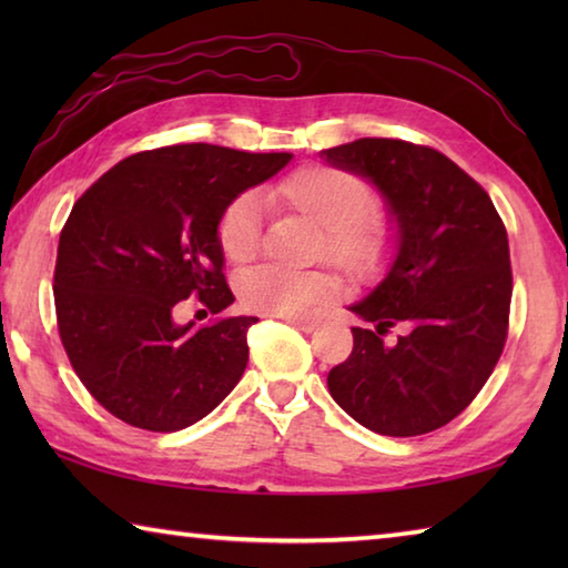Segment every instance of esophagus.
Returning <instances> with one entry per match:
<instances>
[{
  "instance_id": "obj_1",
  "label": "esophagus",
  "mask_w": 568,
  "mask_h": 568,
  "mask_svg": "<svg viewBox=\"0 0 568 568\" xmlns=\"http://www.w3.org/2000/svg\"><path fill=\"white\" fill-rule=\"evenodd\" d=\"M283 321L295 325V328L303 331V333H313L315 328H318V321H315V318H303V315H283Z\"/></svg>"
}]
</instances>
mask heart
<instances>
[{"instance_id": "1", "label": "heart", "mask_w": 568, "mask_h": 568, "mask_svg": "<svg viewBox=\"0 0 568 568\" xmlns=\"http://www.w3.org/2000/svg\"><path fill=\"white\" fill-rule=\"evenodd\" d=\"M273 200L313 220L323 230V255L345 273L371 281L383 275L396 257V233L376 210V195L351 172L307 165L273 187ZM215 237L227 263L243 265L261 247V207L257 197L237 195L217 220ZM240 301L253 313L303 315L341 293L333 273H293L277 267H255L240 275Z\"/></svg>"}]
</instances>
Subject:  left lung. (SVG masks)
<instances>
[{
    "mask_svg": "<svg viewBox=\"0 0 568 568\" xmlns=\"http://www.w3.org/2000/svg\"><path fill=\"white\" fill-rule=\"evenodd\" d=\"M325 162L371 178L398 220L390 273L351 311L348 361L328 373L333 400L381 436H420L470 406L501 358L511 313V257L501 215L444 152L363 138ZM400 327L396 342L387 333Z\"/></svg>",
    "mask_w": 568,
    "mask_h": 568,
    "instance_id": "1",
    "label": "left lung"
}]
</instances>
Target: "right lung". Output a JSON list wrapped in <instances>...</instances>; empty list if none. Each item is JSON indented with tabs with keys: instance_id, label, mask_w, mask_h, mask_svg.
I'll return each mask as SVG.
<instances>
[{
	"instance_id": "add662e5",
	"label": "right lung",
	"mask_w": 568,
	"mask_h": 568,
	"mask_svg": "<svg viewBox=\"0 0 568 568\" xmlns=\"http://www.w3.org/2000/svg\"><path fill=\"white\" fill-rule=\"evenodd\" d=\"M291 158L207 142L145 150L77 200L57 245V331L77 378L114 418L172 434L237 386L257 318L225 315L235 295L215 227L240 192ZM187 302L214 318L175 324Z\"/></svg>"
}]
</instances>
